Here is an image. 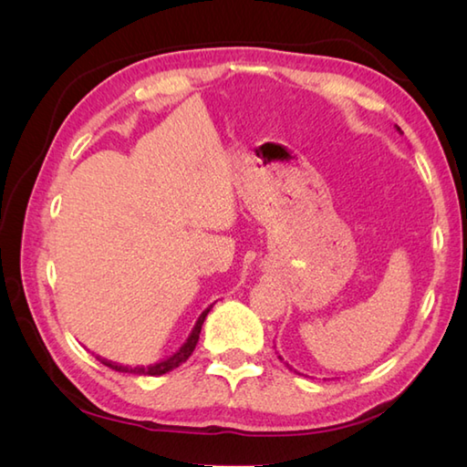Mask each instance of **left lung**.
Listing matches in <instances>:
<instances>
[{
	"label": "left lung",
	"mask_w": 467,
	"mask_h": 467,
	"mask_svg": "<svg viewBox=\"0 0 467 467\" xmlns=\"http://www.w3.org/2000/svg\"><path fill=\"white\" fill-rule=\"evenodd\" d=\"M395 128H398V130L401 132V128H400V126H395ZM279 359H283V357H281V355H279ZM286 365H289V363H286Z\"/></svg>",
	"instance_id": "8db88e82"
}]
</instances>
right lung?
I'll list each match as a JSON object with an SVG mask.
<instances>
[{
    "instance_id": "1",
    "label": "right lung",
    "mask_w": 467,
    "mask_h": 467,
    "mask_svg": "<svg viewBox=\"0 0 467 467\" xmlns=\"http://www.w3.org/2000/svg\"><path fill=\"white\" fill-rule=\"evenodd\" d=\"M211 309H213V305L208 306V309H204V311L201 313V317H198V321H196V325H194L192 333L188 335V339L184 341V345H182L181 349H178L176 353H172L171 357H168V359H164V361H158V363H152V365H136V367H132V365H120V363L108 361V359H104V357H100V355H96V359H100V363H104L106 367H110V369L120 371V373L150 375V377H156V375H164V373H168V371L176 369V367H181V365H182V363L188 359V357L192 355L194 347H196V343H198V337H201L202 323H204L206 315H208V311H211Z\"/></svg>"
}]
</instances>
